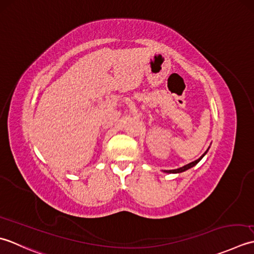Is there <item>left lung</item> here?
I'll return each instance as SVG.
<instances>
[{
  "instance_id": "left-lung-1",
  "label": "left lung",
  "mask_w": 254,
  "mask_h": 254,
  "mask_svg": "<svg viewBox=\"0 0 254 254\" xmlns=\"http://www.w3.org/2000/svg\"><path fill=\"white\" fill-rule=\"evenodd\" d=\"M207 151H208V149L206 150V152L203 154V156H201L199 159H197V160H195V161H193V162H190V163H189V164H186V165H184V167H182V168H180V169H177V170H164V172L165 173H181V172H184V171H186V170H189L190 168H192V167H194V165H196L197 164L201 159H203V157L205 156V154L207 153Z\"/></svg>"
}]
</instances>
